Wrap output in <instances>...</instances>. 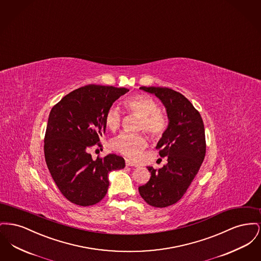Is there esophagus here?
I'll return each instance as SVG.
<instances>
[{
    "mask_svg": "<svg viewBox=\"0 0 261 261\" xmlns=\"http://www.w3.org/2000/svg\"><path fill=\"white\" fill-rule=\"evenodd\" d=\"M125 165L126 166H135V167H137V164H136V163H134V162H132V161H129V160H125Z\"/></svg>",
    "mask_w": 261,
    "mask_h": 261,
    "instance_id": "esophagus-1",
    "label": "esophagus"
}]
</instances>
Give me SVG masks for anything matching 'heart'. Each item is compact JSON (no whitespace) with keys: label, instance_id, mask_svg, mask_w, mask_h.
I'll return each instance as SVG.
<instances>
[{"label":"heart","instance_id":"1","mask_svg":"<svg viewBox=\"0 0 261 261\" xmlns=\"http://www.w3.org/2000/svg\"><path fill=\"white\" fill-rule=\"evenodd\" d=\"M124 107L134 115L140 117L139 130H145L153 138L163 137L169 127V119L164 112L159 110L157 102L146 94H135L124 100ZM105 124L110 130H117L122 124V113L117 106H111L105 115ZM147 146V138L142 135L123 133L115 137L111 147L118 153L137 160Z\"/></svg>","mask_w":261,"mask_h":261}]
</instances>
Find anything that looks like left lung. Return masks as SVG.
<instances>
[{
    "instance_id": "obj_1",
    "label": "left lung",
    "mask_w": 261,
    "mask_h": 261,
    "mask_svg": "<svg viewBox=\"0 0 261 261\" xmlns=\"http://www.w3.org/2000/svg\"><path fill=\"white\" fill-rule=\"evenodd\" d=\"M140 89L163 102L170 121L156 146L168 163L158 170L147 167L150 178L138 188L145 202L163 208L178 202L199 171L205 157L204 124L199 112L179 92L168 87L142 86Z\"/></svg>"
}]
</instances>
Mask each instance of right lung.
Wrapping results in <instances>:
<instances>
[{
	"label": "right lung",
	"mask_w": 261,
	"mask_h": 261,
	"mask_svg": "<svg viewBox=\"0 0 261 261\" xmlns=\"http://www.w3.org/2000/svg\"><path fill=\"white\" fill-rule=\"evenodd\" d=\"M128 89L89 84L63 97L50 112L44 137L46 164L58 189L70 202L96 204L106 195L111 171L124 167L123 157L92 159L89 149L102 147L105 115Z\"/></svg>",
	"instance_id": "right-lung-1"
}]
</instances>
